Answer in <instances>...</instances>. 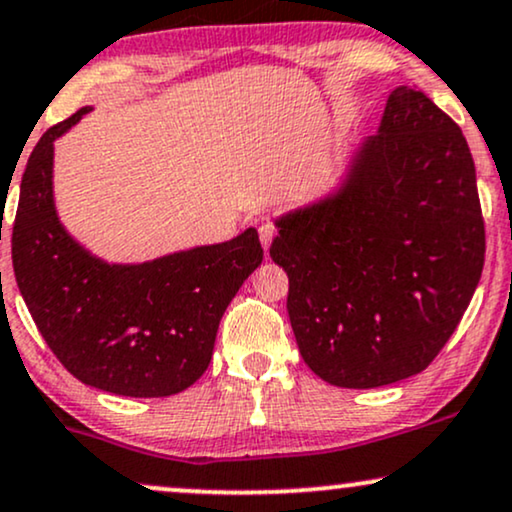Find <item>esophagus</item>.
Masks as SVG:
<instances>
[{"label": "esophagus", "mask_w": 512, "mask_h": 512, "mask_svg": "<svg viewBox=\"0 0 512 512\" xmlns=\"http://www.w3.org/2000/svg\"><path fill=\"white\" fill-rule=\"evenodd\" d=\"M275 235H277V227L273 223L258 225V237H261V244H263V249H266V251L270 249V242H273Z\"/></svg>", "instance_id": "1"}]
</instances>
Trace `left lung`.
Returning <instances> with one entry per match:
<instances>
[{
	"label": "left lung",
	"instance_id": "left-lung-1",
	"mask_svg": "<svg viewBox=\"0 0 512 512\" xmlns=\"http://www.w3.org/2000/svg\"><path fill=\"white\" fill-rule=\"evenodd\" d=\"M301 358L320 380L372 389L444 349L484 268V218L463 130L396 87L337 194L277 220Z\"/></svg>",
	"mask_w": 512,
	"mask_h": 512
}]
</instances>
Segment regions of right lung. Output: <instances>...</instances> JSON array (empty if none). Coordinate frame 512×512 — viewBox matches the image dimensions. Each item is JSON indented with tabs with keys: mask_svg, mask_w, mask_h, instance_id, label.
<instances>
[{
	"mask_svg": "<svg viewBox=\"0 0 512 512\" xmlns=\"http://www.w3.org/2000/svg\"><path fill=\"white\" fill-rule=\"evenodd\" d=\"M90 106L49 128L30 154L11 232L18 289L63 368L135 399L180 394L204 375L225 308L261 266L254 227L140 266H109L63 230L54 208V140Z\"/></svg>",
	"mask_w": 512,
	"mask_h": 512,
	"instance_id": "add662e5",
	"label": "right lung"
}]
</instances>
